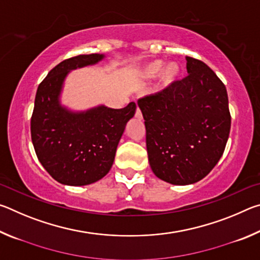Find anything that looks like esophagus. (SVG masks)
Returning <instances> with one entry per match:
<instances>
[{
	"mask_svg": "<svg viewBox=\"0 0 260 260\" xmlns=\"http://www.w3.org/2000/svg\"><path fill=\"white\" fill-rule=\"evenodd\" d=\"M135 117L138 118V119H142V112H141L140 108H136V111H135Z\"/></svg>",
	"mask_w": 260,
	"mask_h": 260,
	"instance_id": "34e87169",
	"label": "esophagus"
}]
</instances>
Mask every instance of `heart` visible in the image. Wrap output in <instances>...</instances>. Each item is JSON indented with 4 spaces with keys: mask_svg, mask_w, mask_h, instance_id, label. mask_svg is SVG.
Instances as JSON below:
<instances>
[{
    "mask_svg": "<svg viewBox=\"0 0 260 260\" xmlns=\"http://www.w3.org/2000/svg\"><path fill=\"white\" fill-rule=\"evenodd\" d=\"M162 67H164V63H162L161 60H153L144 67L142 76L146 79H153L161 72L160 81L164 86L172 85V83L174 81H177L178 78L181 76V68H180V65L178 63H175V61L167 64L161 72Z\"/></svg>",
    "mask_w": 260,
    "mask_h": 260,
    "instance_id": "heart-1",
    "label": "heart"
}]
</instances>
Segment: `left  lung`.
I'll use <instances>...</instances> for the list:
<instances>
[{
  "instance_id": "1",
  "label": "left lung",
  "mask_w": 260,
  "mask_h": 260,
  "mask_svg": "<svg viewBox=\"0 0 260 260\" xmlns=\"http://www.w3.org/2000/svg\"><path fill=\"white\" fill-rule=\"evenodd\" d=\"M186 58V78L138 101L152 172L172 184L206 177L225 151L231 131L223 82L202 60Z\"/></svg>"
}]
</instances>
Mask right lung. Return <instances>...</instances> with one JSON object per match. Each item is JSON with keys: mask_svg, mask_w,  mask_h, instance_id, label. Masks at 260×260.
Returning <instances> with one entry per match:
<instances>
[{"mask_svg": "<svg viewBox=\"0 0 260 260\" xmlns=\"http://www.w3.org/2000/svg\"><path fill=\"white\" fill-rule=\"evenodd\" d=\"M103 55H79L60 61L39 85L30 118L35 153L56 181L85 186L99 181L111 169L118 142L136 105L124 109L99 107L72 113L61 108L58 96L70 70L95 64Z\"/></svg>", "mask_w": 260, "mask_h": 260, "instance_id": "1", "label": "right lung"}]
</instances>
